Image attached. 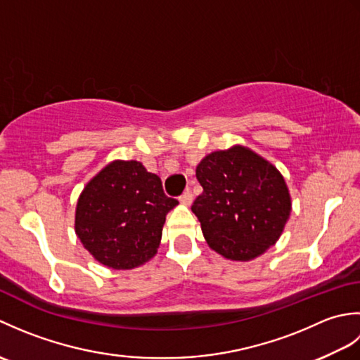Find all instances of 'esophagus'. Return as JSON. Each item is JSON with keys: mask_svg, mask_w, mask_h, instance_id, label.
<instances>
[{"mask_svg": "<svg viewBox=\"0 0 360 360\" xmlns=\"http://www.w3.org/2000/svg\"><path fill=\"white\" fill-rule=\"evenodd\" d=\"M179 202L184 204V205H192V202H193V193L190 192V190H187V192L182 193V196L179 198Z\"/></svg>", "mask_w": 360, "mask_h": 360, "instance_id": "34e87169", "label": "esophagus"}]
</instances>
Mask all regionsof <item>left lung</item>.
Returning <instances> with one entry per match:
<instances>
[{"label":"left lung","instance_id":"8db88e82","mask_svg":"<svg viewBox=\"0 0 360 360\" xmlns=\"http://www.w3.org/2000/svg\"><path fill=\"white\" fill-rule=\"evenodd\" d=\"M196 179L204 192L192 212L210 249L232 262H249L278 241L292 202L285 178L269 160L233 145L205 156Z\"/></svg>","mask_w":360,"mask_h":360}]
</instances>
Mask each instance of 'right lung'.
Segmentation results:
<instances>
[{
	"mask_svg": "<svg viewBox=\"0 0 360 360\" xmlns=\"http://www.w3.org/2000/svg\"><path fill=\"white\" fill-rule=\"evenodd\" d=\"M176 205L139 160H111L82 190L75 235L96 262L134 269L156 255L165 217Z\"/></svg>",
	"mask_w": 360,
	"mask_h": 360,
	"instance_id": "obj_1",
	"label": "right lung"
}]
</instances>
